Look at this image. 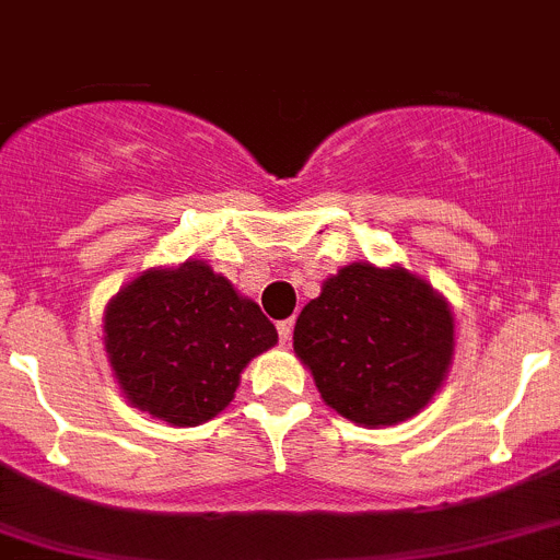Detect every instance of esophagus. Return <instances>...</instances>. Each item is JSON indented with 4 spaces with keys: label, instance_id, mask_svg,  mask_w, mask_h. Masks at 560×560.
Instances as JSON below:
<instances>
[{
    "label": "esophagus",
    "instance_id": "1",
    "mask_svg": "<svg viewBox=\"0 0 560 560\" xmlns=\"http://www.w3.org/2000/svg\"><path fill=\"white\" fill-rule=\"evenodd\" d=\"M292 326H295V323H292V320H281V323H276V331H279V339H281V342H290V337H292Z\"/></svg>",
    "mask_w": 560,
    "mask_h": 560
}]
</instances>
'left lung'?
<instances>
[{
  "instance_id": "left-lung-1",
  "label": "left lung",
  "mask_w": 560,
  "mask_h": 560,
  "mask_svg": "<svg viewBox=\"0 0 560 560\" xmlns=\"http://www.w3.org/2000/svg\"><path fill=\"white\" fill-rule=\"evenodd\" d=\"M292 345L331 409L359 425H392L445 381L453 315L409 270L353 262L298 315Z\"/></svg>"
}]
</instances>
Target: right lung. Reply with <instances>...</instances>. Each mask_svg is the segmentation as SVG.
<instances>
[{
    "instance_id": "right-lung-1",
    "label": "right lung",
    "mask_w": 560,
    "mask_h": 560,
    "mask_svg": "<svg viewBox=\"0 0 560 560\" xmlns=\"http://www.w3.org/2000/svg\"><path fill=\"white\" fill-rule=\"evenodd\" d=\"M109 364L129 404L171 425H198L226 409L240 373L279 334L203 262L149 270L109 301Z\"/></svg>"
}]
</instances>
